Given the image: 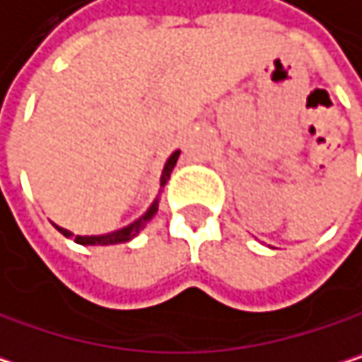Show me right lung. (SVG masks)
Segmentation results:
<instances>
[{
  "instance_id": "right-lung-1",
  "label": "right lung",
  "mask_w": 362,
  "mask_h": 362,
  "mask_svg": "<svg viewBox=\"0 0 362 362\" xmlns=\"http://www.w3.org/2000/svg\"><path fill=\"white\" fill-rule=\"evenodd\" d=\"M177 156H180V150H175L169 158H167V163H165V169H163V177H160V187L167 182V177H169V173H171V169H173V165H175V160H177ZM156 208H158V204L154 202L152 206H150V210L139 218V221H135L133 225H129V227H124V229H120V231H114V233H107V235H86V238H82V235H76V244H82V246H110V244H122V242H129V240H133L144 227H146V223L154 216V212H156ZM57 227V225H54ZM65 238H71V233L67 231V229H61V227H57Z\"/></svg>"
}]
</instances>
